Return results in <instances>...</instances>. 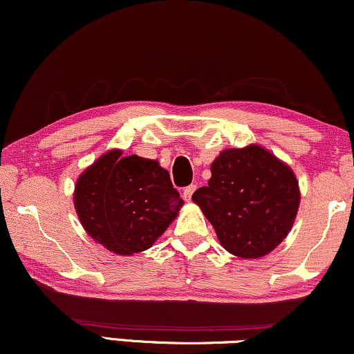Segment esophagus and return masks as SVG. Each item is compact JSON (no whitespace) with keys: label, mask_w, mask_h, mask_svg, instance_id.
I'll return each instance as SVG.
<instances>
[{"label":"esophagus","mask_w":354,"mask_h":354,"mask_svg":"<svg viewBox=\"0 0 354 354\" xmlns=\"http://www.w3.org/2000/svg\"><path fill=\"white\" fill-rule=\"evenodd\" d=\"M196 190V185H188L183 188V200L185 201H190L192 200V195H194V192Z\"/></svg>","instance_id":"34e87169"}]
</instances>
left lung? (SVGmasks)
<instances>
[{"label": "left lung", "instance_id": "left-lung-1", "mask_svg": "<svg viewBox=\"0 0 354 354\" xmlns=\"http://www.w3.org/2000/svg\"><path fill=\"white\" fill-rule=\"evenodd\" d=\"M221 245L241 259H260L281 244L299 208L295 172L261 146L224 149L211 164L208 187L192 195Z\"/></svg>", "mask_w": 354, "mask_h": 354}]
</instances>
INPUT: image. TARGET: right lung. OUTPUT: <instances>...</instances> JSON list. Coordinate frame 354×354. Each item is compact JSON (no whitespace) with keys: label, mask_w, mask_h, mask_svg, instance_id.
I'll use <instances>...</instances> for the list:
<instances>
[{"label":"right lung","mask_w":354,"mask_h":354,"mask_svg":"<svg viewBox=\"0 0 354 354\" xmlns=\"http://www.w3.org/2000/svg\"><path fill=\"white\" fill-rule=\"evenodd\" d=\"M112 149L77 178L75 208L82 227L105 249L131 255L149 249L183 200L158 160Z\"/></svg>","instance_id":"add662e5"}]
</instances>
